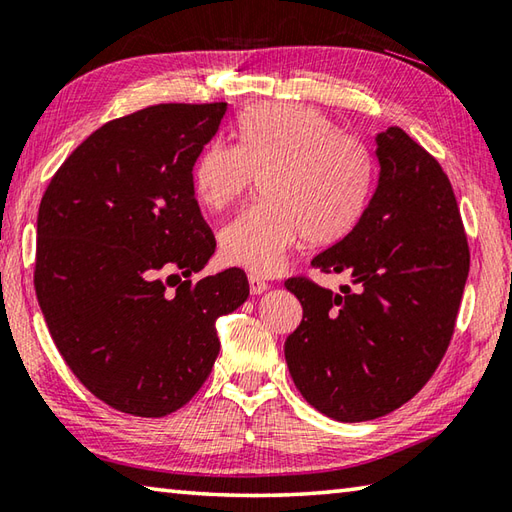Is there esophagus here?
<instances>
[{
  "label": "esophagus",
  "instance_id": "34e87169",
  "mask_svg": "<svg viewBox=\"0 0 512 512\" xmlns=\"http://www.w3.org/2000/svg\"><path fill=\"white\" fill-rule=\"evenodd\" d=\"M248 286H250V293H253V295H262L270 288V284L264 282V279L257 277V275H248Z\"/></svg>",
  "mask_w": 512,
  "mask_h": 512
}]
</instances>
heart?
<instances>
[{"label":"heart","instance_id":"1","mask_svg":"<svg viewBox=\"0 0 512 512\" xmlns=\"http://www.w3.org/2000/svg\"><path fill=\"white\" fill-rule=\"evenodd\" d=\"M255 175L264 199L222 228L219 255L268 275L302 237L322 246L353 230L368 202L373 164L366 148L319 110L259 104L239 117L237 144L217 137L199 150L190 184L199 204L222 210L248 193Z\"/></svg>","mask_w":512,"mask_h":512}]
</instances>
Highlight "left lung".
<instances>
[{"mask_svg": "<svg viewBox=\"0 0 512 512\" xmlns=\"http://www.w3.org/2000/svg\"><path fill=\"white\" fill-rule=\"evenodd\" d=\"M379 182L350 233L313 259L355 290L304 275L286 288L304 308L284 344L299 393L337 422H368L413 399L455 330L470 253L448 175L402 128L377 135Z\"/></svg>", "mask_w": 512, "mask_h": 512, "instance_id": "obj_1", "label": "left lung"}]
</instances>
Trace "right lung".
I'll use <instances>...</instances> for the list:
<instances>
[{"mask_svg": "<svg viewBox=\"0 0 512 512\" xmlns=\"http://www.w3.org/2000/svg\"><path fill=\"white\" fill-rule=\"evenodd\" d=\"M226 108L157 104L113 119L39 204L35 293L50 337L79 382L128 415L190 402L219 353L217 317L248 297L242 268L182 282L215 253L190 168Z\"/></svg>", "mask_w": 512, "mask_h": 512, "instance_id": "1", "label": "right lung"}]
</instances>
